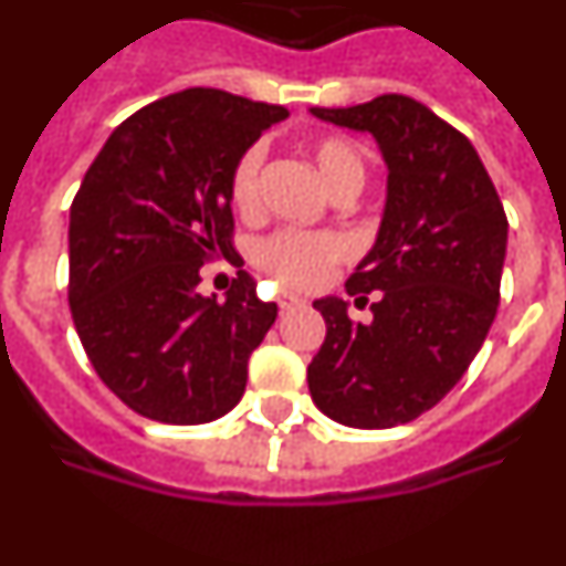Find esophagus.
Wrapping results in <instances>:
<instances>
[{
    "instance_id": "esophagus-1",
    "label": "esophagus",
    "mask_w": 566,
    "mask_h": 566,
    "mask_svg": "<svg viewBox=\"0 0 566 566\" xmlns=\"http://www.w3.org/2000/svg\"><path fill=\"white\" fill-rule=\"evenodd\" d=\"M277 306L283 308V312H289V308L303 306V297H297V294H292V292H280L277 294Z\"/></svg>"
}]
</instances>
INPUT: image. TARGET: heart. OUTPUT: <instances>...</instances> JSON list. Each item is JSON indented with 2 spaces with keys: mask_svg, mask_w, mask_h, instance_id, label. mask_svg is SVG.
<instances>
[{
  "mask_svg": "<svg viewBox=\"0 0 566 566\" xmlns=\"http://www.w3.org/2000/svg\"><path fill=\"white\" fill-rule=\"evenodd\" d=\"M314 164L319 178L334 192L352 189L357 192L365 178L363 149L343 135H319L312 147ZM260 167H263V149H243L229 175V198L238 212L249 214L260 201ZM345 258V240L334 232H297L283 229L272 238L260 240L254 260L260 269H266L274 280L292 289H314L328 277L334 263Z\"/></svg>",
  "mask_w": 566,
  "mask_h": 566,
  "instance_id": "1",
  "label": "heart"
}]
</instances>
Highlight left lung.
I'll use <instances>...</instances> for the list:
<instances>
[{
    "mask_svg": "<svg viewBox=\"0 0 566 566\" xmlns=\"http://www.w3.org/2000/svg\"><path fill=\"white\" fill-rule=\"evenodd\" d=\"M371 133L388 195L371 252L345 283L371 323L339 297L314 300L326 339L308 365L319 411L348 428H394L431 411L462 379L499 308L507 218L482 158L417 98L385 93L357 107H312Z\"/></svg>",
    "mask_w": 566,
    "mask_h": 566,
    "instance_id": "obj_1",
    "label": "left lung"
}]
</instances>
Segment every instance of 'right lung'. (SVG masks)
<instances>
[{
  "instance_id": "obj_1",
  "label": "right lung",
  "mask_w": 566,
  "mask_h": 566,
  "mask_svg": "<svg viewBox=\"0 0 566 566\" xmlns=\"http://www.w3.org/2000/svg\"><path fill=\"white\" fill-rule=\"evenodd\" d=\"M280 104L189 87L113 129L70 207V314L90 363L142 417L203 424L247 391L249 357L277 317L247 272L227 297L201 266L232 258L229 175Z\"/></svg>"
}]
</instances>
